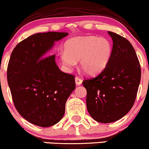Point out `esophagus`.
<instances>
[{"instance_id":"1","label":"esophagus","mask_w":149,"mask_h":149,"mask_svg":"<svg viewBox=\"0 0 149 149\" xmlns=\"http://www.w3.org/2000/svg\"><path fill=\"white\" fill-rule=\"evenodd\" d=\"M75 80H76V84L77 85H80L81 84H82V79L80 78H79V77H76V78H75Z\"/></svg>"}]
</instances>
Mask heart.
I'll return each mask as SVG.
<instances>
[{
	"mask_svg": "<svg viewBox=\"0 0 149 149\" xmlns=\"http://www.w3.org/2000/svg\"><path fill=\"white\" fill-rule=\"evenodd\" d=\"M112 52L111 42L106 38L93 36L76 37L66 42L61 59L67 69H71L76 65V61L79 60L82 71L86 74L94 75L107 67Z\"/></svg>",
	"mask_w": 149,
	"mask_h": 149,
	"instance_id": "1",
	"label": "heart"
}]
</instances>
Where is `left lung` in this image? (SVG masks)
I'll use <instances>...</instances> for the list:
<instances>
[{"label": "left lung", "mask_w": 149, "mask_h": 149, "mask_svg": "<svg viewBox=\"0 0 149 149\" xmlns=\"http://www.w3.org/2000/svg\"><path fill=\"white\" fill-rule=\"evenodd\" d=\"M108 33L113 43L109 63L100 73L82 82L88 112L102 123L116 122L131 110L141 79L140 62L132 45L116 33Z\"/></svg>", "instance_id": "1"}]
</instances>
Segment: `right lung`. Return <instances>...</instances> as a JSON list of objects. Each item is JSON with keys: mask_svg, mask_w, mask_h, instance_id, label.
Instances as JSON below:
<instances>
[{"mask_svg": "<svg viewBox=\"0 0 149 149\" xmlns=\"http://www.w3.org/2000/svg\"><path fill=\"white\" fill-rule=\"evenodd\" d=\"M67 32L38 33L16 45L9 58L7 82L14 106L22 117L36 126L56 125L76 88L75 76L60 70L55 55L46 54Z\"/></svg>", "mask_w": 149, "mask_h": 149, "instance_id": "obj_1", "label": "right lung"}]
</instances>
